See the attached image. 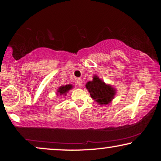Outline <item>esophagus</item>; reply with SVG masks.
<instances>
[{
    "instance_id": "esophagus-1",
    "label": "esophagus",
    "mask_w": 161,
    "mask_h": 161,
    "mask_svg": "<svg viewBox=\"0 0 161 161\" xmlns=\"http://www.w3.org/2000/svg\"><path fill=\"white\" fill-rule=\"evenodd\" d=\"M77 85H78L79 87L82 86V79H77Z\"/></svg>"
}]
</instances>
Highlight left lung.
<instances>
[{
	"label": "left lung",
	"instance_id": "obj_1",
	"mask_svg": "<svg viewBox=\"0 0 161 161\" xmlns=\"http://www.w3.org/2000/svg\"><path fill=\"white\" fill-rule=\"evenodd\" d=\"M86 87L92 98L99 105H107L111 103L116 94L114 87L105 83L97 75H93L92 81L87 82Z\"/></svg>",
	"mask_w": 161,
	"mask_h": 161
}]
</instances>
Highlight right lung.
<instances>
[{
  "label": "right lung",
  "mask_w": 161,
  "mask_h": 161,
  "mask_svg": "<svg viewBox=\"0 0 161 161\" xmlns=\"http://www.w3.org/2000/svg\"><path fill=\"white\" fill-rule=\"evenodd\" d=\"M73 88V85H70V84L69 85H66V86H60L58 88H57L56 95L57 96H58V95L66 96V94L69 92V90H71Z\"/></svg>",
  "instance_id": "obj_1"
}]
</instances>
